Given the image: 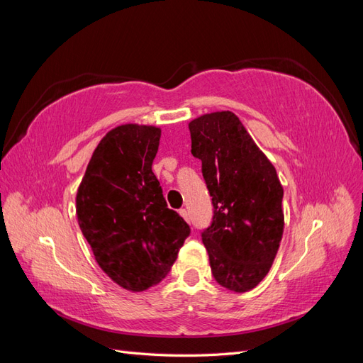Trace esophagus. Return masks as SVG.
<instances>
[{"instance_id": "1", "label": "esophagus", "mask_w": 363, "mask_h": 363, "mask_svg": "<svg viewBox=\"0 0 363 363\" xmlns=\"http://www.w3.org/2000/svg\"><path fill=\"white\" fill-rule=\"evenodd\" d=\"M179 213L183 216L184 221H188V223H189V213H188V211H186V208H180Z\"/></svg>"}]
</instances>
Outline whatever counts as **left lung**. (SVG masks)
Segmentation results:
<instances>
[{"label":"left lung","instance_id":"8db88e82","mask_svg":"<svg viewBox=\"0 0 363 363\" xmlns=\"http://www.w3.org/2000/svg\"><path fill=\"white\" fill-rule=\"evenodd\" d=\"M192 156L212 196V224L201 232L215 280L247 292L267 276L284 227L277 171L239 118L213 112L189 123Z\"/></svg>","mask_w":363,"mask_h":363}]
</instances>
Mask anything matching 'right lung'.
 Here are the masks:
<instances>
[{
    "instance_id": "1",
    "label": "right lung",
    "mask_w": 363,
    "mask_h": 363,
    "mask_svg": "<svg viewBox=\"0 0 363 363\" xmlns=\"http://www.w3.org/2000/svg\"><path fill=\"white\" fill-rule=\"evenodd\" d=\"M160 128L124 124L101 139L77 191V219L100 268L121 288L157 284L189 236L152 172Z\"/></svg>"
}]
</instances>
